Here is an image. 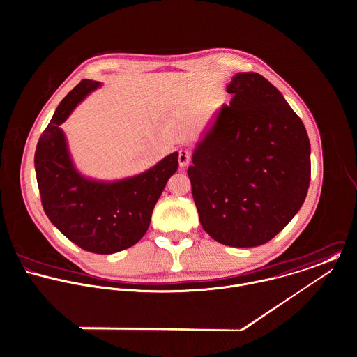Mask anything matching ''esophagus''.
<instances>
[{
    "instance_id": "1",
    "label": "esophagus",
    "mask_w": 357,
    "mask_h": 357,
    "mask_svg": "<svg viewBox=\"0 0 357 357\" xmlns=\"http://www.w3.org/2000/svg\"><path fill=\"white\" fill-rule=\"evenodd\" d=\"M178 162L181 167H186L190 162V151L188 149H181L178 154Z\"/></svg>"
}]
</instances>
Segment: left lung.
Listing matches in <instances>:
<instances>
[{"instance_id": "8db88e82", "label": "left lung", "mask_w": 357, "mask_h": 357, "mask_svg": "<svg viewBox=\"0 0 357 357\" xmlns=\"http://www.w3.org/2000/svg\"><path fill=\"white\" fill-rule=\"evenodd\" d=\"M188 168L203 229L218 243L257 247L302 207L310 143L280 91L258 73H237Z\"/></svg>"}]
</instances>
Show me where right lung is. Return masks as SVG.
<instances>
[{"instance_id":"obj_1","label":"right lung","mask_w":357,"mask_h":357,"mask_svg":"<svg viewBox=\"0 0 357 357\" xmlns=\"http://www.w3.org/2000/svg\"><path fill=\"white\" fill-rule=\"evenodd\" d=\"M99 85L98 81L82 79L63 98L37 143L34 165L43 208L50 220L79 248L113 254L132 247L147 231L153 208L178 169V153L117 182L82 176L73 165L59 126Z\"/></svg>"}]
</instances>
